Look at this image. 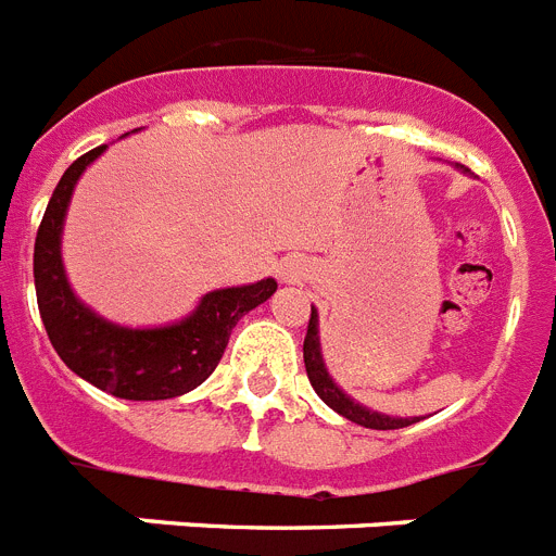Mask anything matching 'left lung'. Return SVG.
<instances>
[{
	"mask_svg": "<svg viewBox=\"0 0 556 556\" xmlns=\"http://www.w3.org/2000/svg\"><path fill=\"white\" fill-rule=\"evenodd\" d=\"M303 363H306V374H309V382L315 388V393L331 410H337L340 416H345L354 425L371 427V430H400V427L414 425L419 419H391V416H382L377 410H368V407L351 402L340 388L331 382L329 371L324 365V354H320V337H317V312L312 309L309 329H306V340H303Z\"/></svg>",
	"mask_w": 556,
	"mask_h": 556,
	"instance_id": "8db88e82",
	"label": "left lung"
}]
</instances>
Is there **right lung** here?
Masks as SVG:
<instances>
[{"mask_svg":"<svg viewBox=\"0 0 556 556\" xmlns=\"http://www.w3.org/2000/svg\"><path fill=\"white\" fill-rule=\"evenodd\" d=\"M106 146L80 154L50 197L33 250L36 298L52 349L66 368L94 388L131 402L174 400L202 386L219 365L232 326L273 295V278L250 287L216 289L182 324L165 329H123L87 309L66 283L61 264V225L73 188Z\"/></svg>","mask_w":556,"mask_h":556,"instance_id":"1","label":"right lung"}]
</instances>
